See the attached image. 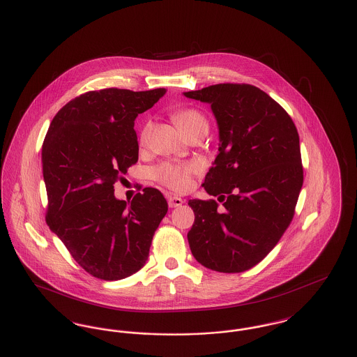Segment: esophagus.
Here are the masks:
<instances>
[{
	"instance_id": "1",
	"label": "esophagus",
	"mask_w": 357,
	"mask_h": 357,
	"mask_svg": "<svg viewBox=\"0 0 357 357\" xmlns=\"http://www.w3.org/2000/svg\"><path fill=\"white\" fill-rule=\"evenodd\" d=\"M185 204V201L179 197H169V206L170 207H179Z\"/></svg>"
}]
</instances>
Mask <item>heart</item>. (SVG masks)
Here are the masks:
<instances>
[{"label":"heart","mask_w":357,"mask_h":357,"mask_svg":"<svg viewBox=\"0 0 357 357\" xmlns=\"http://www.w3.org/2000/svg\"><path fill=\"white\" fill-rule=\"evenodd\" d=\"M172 119L176 126L186 134L187 131L198 124H207L204 115L197 109H181L172 115ZM153 124L151 121H144L139 131V143L144 146L149 142L151 134ZM201 170V165L198 162H165L156 166L153 170V176L165 186L170 187L172 190L182 191L186 190L191 176Z\"/></svg>","instance_id":"b5f03b06"}]
</instances>
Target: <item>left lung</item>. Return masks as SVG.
I'll return each mask as SVG.
<instances>
[{"label":"left lung","instance_id":"1","mask_svg":"<svg viewBox=\"0 0 357 357\" xmlns=\"http://www.w3.org/2000/svg\"><path fill=\"white\" fill-rule=\"evenodd\" d=\"M210 104L220 147L202 186L215 201H188L187 234L204 268L245 272L262 261L293 218L303 187L300 137L287 111L259 88L217 84L183 92Z\"/></svg>","mask_w":357,"mask_h":357}]
</instances>
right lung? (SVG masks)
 I'll return each instance as SVG.
<instances>
[{
    "mask_svg": "<svg viewBox=\"0 0 357 357\" xmlns=\"http://www.w3.org/2000/svg\"><path fill=\"white\" fill-rule=\"evenodd\" d=\"M166 92L107 88L83 93L56 114L43 143L47 223L85 272L100 280H121L144 266L169 210L153 187L131 204L114 194L120 175L137 162L136 116Z\"/></svg>",
    "mask_w": 357,
    "mask_h": 357,
    "instance_id": "obj_1",
    "label": "right lung"
}]
</instances>
